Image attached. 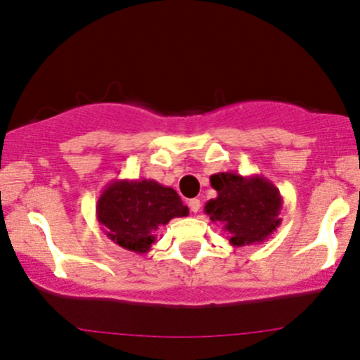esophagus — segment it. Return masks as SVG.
I'll use <instances>...</instances> for the list:
<instances>
[{"mask_svg": "<svg viewBox=\"0 0 360 360\" xmlns=\"http://www.w3.org/2000/svg\"><path fill=\"white\" fill-rule=\"evenodd\" d=\"M189 208H191V212L193 213H198L200 212V208H201V201L200 200H196V198H193V200H189Z\"/></svg>", "mask_w": 360, "mask_h": 360, "instance_id": "1", "label": "esophagus"}]
</instances>
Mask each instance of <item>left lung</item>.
Wrapping results in <instances>:
<instances>
[{
  "label": "left lung",
  "mask_w": 360,
  "mask_h": 360,
  "mask_svg": "<svg viewBox=\"0 0 360 360\" xmlns=\"http://www.w3.org/2000/svg\"><path fill=\"white\" fill-rule=\"evenodd\" d=\"M210 183L217 198L205 205V213L220 223L233 247L262 243L281 225L283 196L266 177L218 172Z\"/></svg>",
  "instance_id": "1"
}]
</instances>
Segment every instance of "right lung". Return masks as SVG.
Here are the masks:
<instances>
[{"label": "right lung", "instance_id": "right-lung-1", "mask_svg": "<svg viewBox=\"0 0 360 360\" xmlns=\"http://www.w3.org/2000/svg\"><path fill=\"white\" fill-rule=\"evenodd\" d=\"M188 214L179 194L154 179L111 181L96 203L103 233L122 249L137 254L150 250L160 226Z\"/></svg>", "mask_w": 360, "mask_h": 360}]
</instances>
